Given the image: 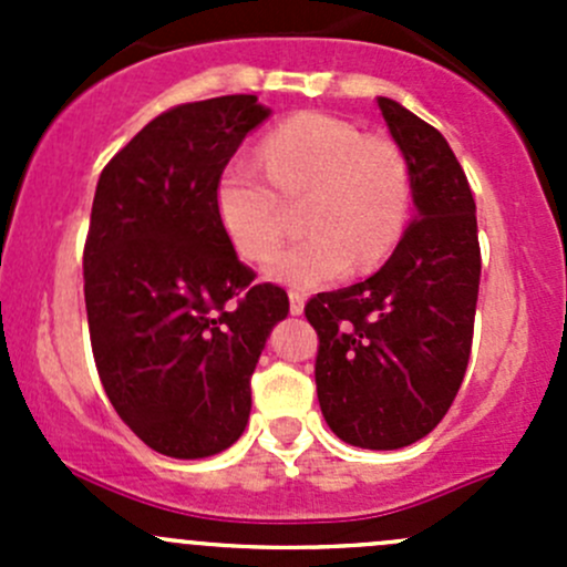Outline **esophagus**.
<instances>
[{
  "mask_svg": "<svg viewBox=\"0 0 567 567\" xmlns=\"http://www.w3.org/2000/svg\"><path fill=\"white\" fill-rule=\"evenodd\" d=\"M288 301H290V312H293V316H301V312H305V296H301L299 290H290Z\"/></svg>",
  "mask_w": 567,
  "mask_h": 567,
  "instance_id": "34e87169",
  "label": "esophagus"
}]
</instances>
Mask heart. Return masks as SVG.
<instances>
[{
    "instance_id": "obj_1",
    "label": "heart",
    "mask_w": 567,
    "mask_h": 567,
    "mask_svg": "<svg viewBox=\"0 0 567 567\" xmlns=\"http://www.w3.org/2000/svg\"><path fill=\"white\" fill-rule=\"evenodd\" d=\"M266 174L238 156L216 177L221 230L238 255L262 260L285 230V203L305 205L301 241L274 251L268 274L290 288H320L348 268H373L398 244L411 203L409 167L398 147L364 136L348 120L301 112L260 145Z\"/></svg>"
}]
</instances>
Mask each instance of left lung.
I'll return each instance as SVG.
<instances>
[{"label":"left lung","mask_w":567,"mask_h":567,"mask_svg":"<svg viewBox=\"0 0 567 567\" xmlns=\"http://www.w3.org/2000/svg\"><path fill=\"white\" fill-rule=\"evenodd\" d=\"M405 158L416 216L364 282L312 296L316 384L342 442L398 450L420 442L453 405L472 353L480 288L474 197L447 140L414 112L379 99Z\"/></svg>","instance_id":"obj_1"}]
</instances>
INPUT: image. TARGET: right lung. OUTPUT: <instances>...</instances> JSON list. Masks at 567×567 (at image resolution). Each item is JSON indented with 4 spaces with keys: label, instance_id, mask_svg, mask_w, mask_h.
I'll list each match as a JSON object with an SVG mask.
<instances>
[{
    "label": "right lung",
    "instance_id": "1",
    "mask_svg": "<svg viewBox=\"0 0 567 567\" xmlns=\"http://www.w3.org/2000/svg\"><path fill=\"white\" fill-rule=\"evenodd\" d=\"M268 117L257 95L181 104L114 153L84 241V305L101 384L156 453L208 458L238 442L266 337L288 316L255 285L216 216L214 188Z\"/></svg>",
    "mask_w": 567,
    "mask_h": 567
}]
</instances>
